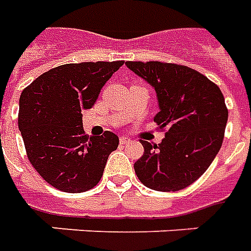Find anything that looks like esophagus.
<instances>
[{
  "instance_id": "obj_1",
  "label": "esophagus",
  "mask_w": 251,
  "mask_h": 251,
  "mask_svg": "<svg viewBox=\"0 0 251 251\" xmlns=\"http://www.w3.org/2000/svg\"><path fill=\"white\" fill-rule=\"evenodd\" d=\"M132 140L129 139L128 136H120V145L122 146H126V145H129Z\"/></svg>"
}]
</instances>
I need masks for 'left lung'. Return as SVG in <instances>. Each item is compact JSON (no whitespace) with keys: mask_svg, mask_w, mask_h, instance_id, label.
<instances>
[{"mask_svg":"<svg viewBox=\"0 0 251 251\" xmlns=\"http://www.w3.org/2000/svg\"><path fill=\"white\" fill-rule=\"evenodd\" d=\"M155 89L154 122L166 129L159 145L140 140L145 152L134 163L140 182L159 192L193 184L219 152L228 119L219 86L188 66L166 62H126Z\"/></svg>","mask_w":251,"mask_h":251,"instance_id":"left-lung-1","label":"left lung"}]
</instances>
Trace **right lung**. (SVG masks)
Instances as JSON below:
<instances>
[{
	"instance_id": "1",
	"label": "right lung",
	"mask_w": 251,
	"mask_h": 251,
	"mask_svg": "<svg viewBox=\"0 0 251 251\" xmlns=\"http://www.w3.org/2000/svg\"><path fill=\"white\" fill-rule=\"evenodd\" d=\"M123 63L100 60L58 66L23 90L19 128L26 155L56 189L81 193L100 182L119 138L111 131L89 138L81 111L96 104L102 86Z\"/></svg>"
}]
</instances>
